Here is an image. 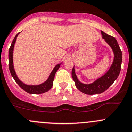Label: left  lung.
<instances>
[{
	"mask_svg": "<svg viewBox=\"0 0 132 132\" xmlns=\"http://www.w3.org/2000/svg\"><path fill=\"white\" fill-rule=\"evenodd\" d=\"M102 38L111 47L114 53L113 62L109 70L101 77L90 84H85L80 82L76 75L75 67L71 72L72 78L75 83L76 87L84 94L88 95L101 94L108 89L117 79L121 71L122 62V52L117 40L114 37L101 31Z\"/></svg>",
	"mask_w": 132,
	"mask_h": 132,
	"instance_id": "8db88e82",
	"label": "left lung"
}]
</instances>
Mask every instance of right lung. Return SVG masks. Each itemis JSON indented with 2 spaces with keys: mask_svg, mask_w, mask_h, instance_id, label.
I'll return each mask as SVG.
<instances>
[{
  "mask_svg": "<svg viewBox=\"0 0 132 132\" xmlns=\"http://www.w3.org/2000/svg\"><path fill=\"white\" fill-rule=\"evenodd\" d=\"M19 33H17L16 35L15 36L14 38L13 41H12L11 45L9 49V70H10L11 74L13 78L14 79L15 81L18 84V85L23 90L26 91V92L29 93V94H42V93H45L47 92L52 88V85H53V81L54 79V77L55 73L58 69L61 66V64H58L55 66L54 68L53 69L52 71L51 72L50 74L49 77L48 79L45 81V82L42 83V84L40 85H26L21 81L18 78V76L16 75V73L15 72L14 68V64H13V51H14V44L16 43V38H17L18 35Z\"/></svg>",
  "mask_w": 132,
  "mask_h": 132,
  "instance_id": "1",
  "label": "right lung"
}]
</instances>
